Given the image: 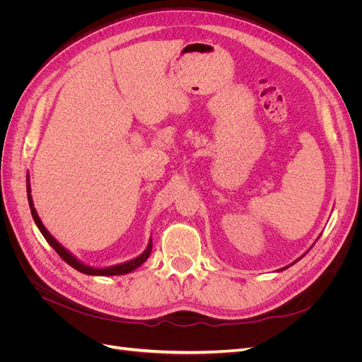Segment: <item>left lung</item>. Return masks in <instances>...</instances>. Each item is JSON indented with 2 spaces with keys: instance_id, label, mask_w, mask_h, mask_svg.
Listing matches in <instances>:
<instances>
[{
  "instance_id": "8db88e82",
  "label": "left lung",
  "mask_w": 362,
  "mask_h": 362,
  "mask_svg": "<svg viewBox=\"0 0 362 362\" xmlns=\"http://www.w3.org/2000/svg\"><path fill=\"white\" fill-rule=\"evenodd\" d=\"M311 247H313V246H311ZM311 247H310V249H311ZM310 249H308V250H310ZM303 255H305V254H303ZM303 255H302V257H303ZM302 257H300V258H302ZM300 258H299V259H300ZM299 259H296V261H299ZM296 261H294V262H296ZM294 262H293V264H294ZM290 266H291V264H290ZM290 266H287V267H290ZM287 267H284V269H287Z\"/></svg>"
}]
</instances>
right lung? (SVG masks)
Returning <instances> with one entry per match:
<instances>
[{
    "label": "right lung",
    "mask_w": 362,
    "mask_h": 362,
    "mask_svg": "<svg viewBox=\"0 0 362 362\" xmlns=\"http://www.w3.org/2000/svg\"><path fill=\"white\" fill-rule=\"evenodd\" d=\"M27 198H28V204H30V210H31V216H33V221L37 225L39 231L42 233V235L45 237L47 242L52 246V249L57 252V254L63 258V261H66L71 267H74L75 270H78L84 275H92V276H113V275H127V273H131L133 270H136L137 267H140L144 262L149 258L151 255V250H152V238H149L148 246L146 249L141 252V254L133 259L125 261V262H120V264H115L110 267H104V269H96L92 266H87L84 262H81L78 258L75 255H72L68 249H64L56 238H54L49 233L48 229L45 228V225L42 223L40 217L37 216V211L35 208V204H33V198H31V189H30V177L27 175Z\"/></svg>",
    "instance_id": "obj_1"
}]
</instances>
